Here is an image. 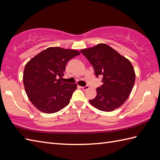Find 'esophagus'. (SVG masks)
Masks as SVG:
<instances>
[{
  "mask_svg": "<svg viewBox=\"0 0 160 160\" xmlns=\"http://www.w3.org/2000/svg\"><path fill=\"white\" fill-rule=\"evenodd\" d=\"M81 88H82L83 90H84V91H86L87 89H89V86H88V85H86V86L81 87Z\"/></svg>",
  "mask_w": 160,
  "mask_h": 160,
  "instance_id": "obj_1",
  "label": "esophagus"
}]
</instances>
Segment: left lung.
<instances>
[{"label": "left lung", "mask_w": 160, "mask_h": 160, "mask_svg": "<svg viewBox=\"0 0 160 160\" xmlns=\"http://www.w3.org/2000/svg\"><path fill=\"white\" fill-rule=\"evenodd\" d=\"M81 52L93 66L96 76H103V84L96 89V98L89 102L106 112L120 107L129 97L135 82L134 69L130 60L104 43Z\"/></svg>", "instance_id": "obj_1"}]
</instances>
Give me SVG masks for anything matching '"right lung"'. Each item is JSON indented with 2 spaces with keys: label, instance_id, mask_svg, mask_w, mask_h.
Returning <instances> with one entry per match:
<instances>
[{
  "label": "right lung",
  "instance_id": "1",
  "mask_svg": "<svg viewBox=\"0 0 160 160\" xmlns=\"http://www.w3.org/2000/svg\"><path fill=\"white\" fill-rule=\"evenodd\" d=\"M75 49L49 48L40 52L26 64L23 81L30 102L45 113H53L67 107L75 83L62 82L66 65L79 55Z\"/></svg>",
  "mask_w": 160,
  "mask_h": 160
}]
</instances>
